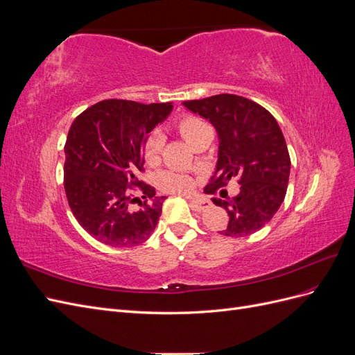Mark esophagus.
<instances>
[{
    "instance_id": "esophagus-1",
    "label": "esophagus",
    "mask_w": 355,
    "mask_h": 355,
    "mask_svg": "<svg viewBox=\"0 0 355 355\" xmlns=\"http://www.w3.org/2000/svg\"><path fill=\"white\" fill-rule=\"evenodd\" d=\"M191 207L196 211H204L210 207V201L204 198H191Z\"/></svg>"
}]
</instances>
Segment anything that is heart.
I'll return each mask as SVG.
<instances>
[{
  "mask_svg": "<svg viewBox=\"0 0 355 355\" xmlns=\"http://www.w3.org/2000/svg\"><path fill=\"white\" fill-rule=\"evenodd\" d=\"M206 127L207 125L204 124L200 118H197L194 115H185L178 121V128H179L180 135L184 136L189 144L194 141V139L198 136V133L201 130H204ZM163 145H164V137L158 132H153L145 139L144 158L148 164H155L159 159V154H161V149H163ZM157 184L161 189H164V191L178 192V194H187V192H189L192 189L194 182H192V179L188 178L187 175L179 173V171L166 170V171H161V173L158 175Z\"/></svg>",
  "mask_w": 355,
  "mask_h": 355,
  "instance_id": "1",
  "label": "heart"
}]
</instances>
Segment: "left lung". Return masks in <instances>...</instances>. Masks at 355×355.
<instances>
[{"label":"left lung","instance_id":"1","mask_svg":"<svg viewBox=\"0 0 355 355\" xmlns=\"http://www.w3.org/2000/svg\"><path fill=\"white\" fill-rule=\"evenodd\" d=\"M185 108L209 120L219 137L218 164L206 194H216L231 179H239L240 192L211 198L227 210L230 220L219 234L245 237L263 228L284 201L290 155L280 125L263 106L237 94H216L184 102Z\"/></svg>","mask_w":355,"mask_h":355}]
</instances>
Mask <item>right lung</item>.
<instances>
[{
	"instance_id": "add662e5",
	"label": "right lung",
	"mask_w": 355,
	"mask_h": 355,
	"mask_svg": "<svg viewBox=\"0 0 355 355\" xmlns=\"http://www.w3.org/2000/svg\"><path fill=\"white\" fill-rule=\"evenodd\" d=\"M171 110L170 102L108 99L73 120L65 144L63 185L75 219L93 239L111 247H133L155 230L166 197H155V189L137 173L144 170L148 133Z\"/></svg>"
}]
</instances>
